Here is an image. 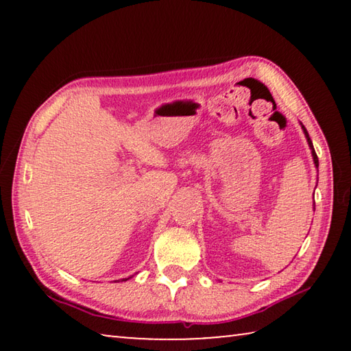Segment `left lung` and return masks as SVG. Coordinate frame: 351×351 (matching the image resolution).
<instances>
[{
    "label": "left lung",
    "mask_w": 351,
    "mask_h": 351,
    "mask_svg": "<svg viewBox=\"0 0 351 351\" xmlns=\"http://www.w3.org/2000/svg\"><path fill=\"white\" fill-rule=\"evenodd\" d=\"M300 125H302V122H300ZM302 130H304V134H305V138H306L308 145H310V148H311V156H313L314 165H316V169H319V159H317V154H316V152H314V147H313V142H311V139H310V134H308L306 128H305L304 125H302Z\"/></svg>",
    "instance_id": "8db88e82"
}]
</instances>
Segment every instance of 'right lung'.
Returning <instances> with one entry per match:
<instances>
[{
	"label": "right lung",
	"mask_w": 351,
	"mask_h": 351,
	"mask_svg": "<svg viewBox=\"0 0 351 351\" xmlns=\"http://www.w3.org/2000/svg\"><path fill=\"white\" fill-rule=\"evenodd\" d=\"M128 278H132V277H128ZM128 278H122V280L121 282H127L128 280ZM117 282V280H116Z\"/></svg>",
	"instance_id": "obj_1"
}]
</instances>
